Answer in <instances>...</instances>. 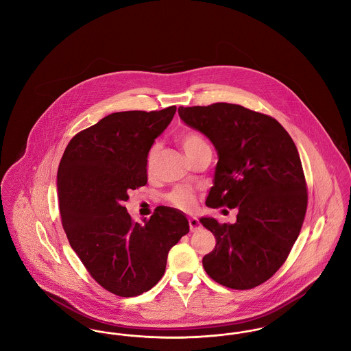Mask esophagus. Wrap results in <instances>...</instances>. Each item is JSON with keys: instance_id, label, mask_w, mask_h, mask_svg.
<instances>
[{"instance_id": "34e87169", "label": "esophagus", "mask_w": 351, "mask_h": 351, "mask_svg": "<svg viewBox=\"0 0 351 351\" xmlns=\"http://www.w3.org/2000/svg\"><path fill=\"white\" fill-rule=\"evenodd\" d=\"M189 229H191V232H192V233H195V232H197V230H200V229H201L200 221H199V219H197V218H196V217L189 218Z\"/></svg>"}]
</instances>
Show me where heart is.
<instances>
[{"mask_svg": "<svg viewBox=\"0 0 351 351\" xmlns=\"http://www.w3.org/2000/svg\"><path fill=\"white\" fill-rule=\"evenodd\" d=\"M179 142L183 147L184 152L186 154L188 158L195 156L196 154H199L200 151L209 149L205 138L201 135L200 133L195 132V130H188L184 132L180 136H179ZM158 154V146H152L147 156H146V168L150 172L152 167H154V162ZM169 204H172L173 206L183 209V210H189L195 206L196 204V196L192 191L185 189V188H176L175 191H172L167 196Z\"/></svg>", "mask_w": 351, "mask_h": 351, "instance_id": "obj_1", "label": "heart"}]
</instances>
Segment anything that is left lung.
<instances>
[{
  "label": "left lung",
  "instance_id": "1",
  "mask_svg": "<svg viewBox=\"0 0 351 351\" xmlns=\"http://www.w3.org/2000/svg\"><path fill=\"white\" fill-rule=\"evenodd\" d=\"M178 113L217 151L206 205L238 209L235 223L201 218L217 242L202 266L228 288L265 283L285 262L306 212V184L292 138L275 118L235 104L180 106Z\"/></svg>",
  "mask_w": 351,
  "mask_h": 351
}]
</instances>
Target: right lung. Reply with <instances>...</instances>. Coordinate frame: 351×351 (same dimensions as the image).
<instances>
[{
    "label": "right lung",
    "instance_id": "1",
    "mask_svg": "<svg viewBox=\"0 0 351 351\" xmlns=\"http://www.w3.org/2000/svg\"><path fill=\"white\" fill-rule=\"evenodd\" d=\"M176 106L118 112L76 134L58 168L63 229L90 276L109 292L133 298L158 283L168 251L189 232L183 212L159 206L134 222L123 202L147 183L146 156Z\"/></svg>",
    "mask_w": 351,
    "mask_h": 351
}]
</instances>
